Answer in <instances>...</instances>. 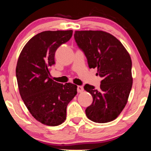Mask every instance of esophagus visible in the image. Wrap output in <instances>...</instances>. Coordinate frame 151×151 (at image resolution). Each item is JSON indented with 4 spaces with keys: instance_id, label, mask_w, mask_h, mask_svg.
Instances as JSON below:
<instances>
[{
    "instance_id": "obj_1",
    "label": "esophagus",
    "mask_w": 151,
    "mask_h": 151,
    "mask_svg": "<svg viewBox=\"0 0 151 151\" xmlns=\"http://www.w3.org/2000/svg\"><path fill=\"white\" fill-rule=\"evenodd\" d=\"M83 90H84L83 86H78L77 91H78V93H81V92H82V91H83Z\"/></svg>"
}]
</instances>
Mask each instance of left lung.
Listing matches in <instances>:
<instances>
[{
    "mask_svg": "<svg viewBox=\"0 0 151 151\" xmlns=\"http://www.w3.org/2000/svg\"><path fill=\"white\" fill-rule=\"evenodd\" d=\"M74 38L88 67L97 68L96 76L102 78L100 89L84 86L93 99L86 109V116L97 123L114 120L127 104L133 84L130 55L120 41L102 31H76Z\"/></svg>",
    "mask_w": 151,
    "mask_h": 151,
    "instance_id": "1",
    "label": "left lung"
}]
</instances>
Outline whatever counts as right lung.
<instances>
[{"label": "right lung", "mask_w": 151, "mask_h": 151, "mask_svg": "<svg viewBox=\"0 0 151 151\" xmlns=\"http://www.w3.org/2000/svg\"><path fill=\"white\" fill-rule=\"evenodd\" d=\"M72 34V30L39 33L24 45L18 58L16 75L20 95L32 116L44 124L63 123L67 105L77 94V86L54 82L49 71L55 64V51Z\"/></svg>", "instance_id": "right-lung-1"}]
</instances>
